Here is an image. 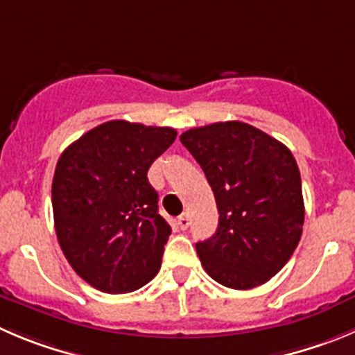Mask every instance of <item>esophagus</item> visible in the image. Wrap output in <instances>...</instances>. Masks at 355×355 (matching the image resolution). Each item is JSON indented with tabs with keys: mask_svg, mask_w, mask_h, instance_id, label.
Returning <instances> with one entry per match:
<instances>
[{
	"mask_svg": "<svg viewBox=\"0 0 355 355\" xmlns=\"http://www.w3.org/2000/svg\"><path fill=\"white\" fill-rule=\"evenodd\" d=\"M178 225H180L181 230H187L188 226H190V216L184 212V214H181L180 218H178Z\"/></svg>",
	"mask_w": 355,
	"mask_h": 355,
	"instance_id": "esophagus-1",
	"label": "esophagus"
}]
</instances>
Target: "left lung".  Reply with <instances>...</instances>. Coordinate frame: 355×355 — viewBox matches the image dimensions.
<instances>
[{"instance_id":"1","label":"left lung","mask_w":355,"mask_h":355,"mask_svg":"<svg viewBox=\"0 0 355 355\" xmlns=\"http://www.w3.org/2000/svg\"><path fill=\"white\" fill-rule=\"evenodd\" d=\"M214 191L218 230L197 242L205 272L232 289L265 284L289 261L305 219L302 178L291 151L244 121L181 134Z\"/></svg>"}]
</instances>
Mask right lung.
<instances>
[{"label":"right lung","mask_w":355,"mask_h":355,"mask_svg":"<svg viewBox=\"0 0 355 355\" xmlns=\"http://www.w3.org/2000/svg\"><path fill=\"white\" fill-rule=\"evenodd\" d=\"M175 136L171 127L111 120L60 155L52 181L57 241L92 288L136 291L160 270L171 226L158 214L148 168Z\"/></svg>","instance_id":"right-lung-1"}]
</instances>
